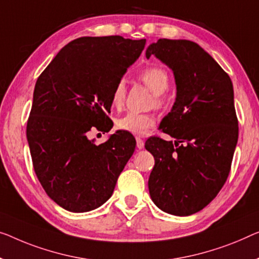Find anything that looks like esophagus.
Masks as SVG:
<instances>
[{"mask_svg":"<svg viewBox=\"0 0 259 259\" xmlns=\"http://www.w3.org/2000/svg\"><path fill=\"white\" fill-rule=\"evenodd\" d=\"M136 146L138 150H142L143 148H144V141H143L140 137H136Z\"/></svg>","mask_w":259,"mask_h":259,"instance_id":"34e87169","label":"esophagus"}]
</instances>
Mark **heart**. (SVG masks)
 <instances>
[{
	"label": "heart",
	"instance_id": "1",
	"mask_svg": "<svg viewBox=\"0 0 259 259\" xmlns=\"http://www.w3.org/2000/svg\"><path fill=\"white\" fill-rule=\"evenodd\" d=\"M140 79L146 87L151 91L156 99L154 102L158 107L163 105V100L160 95H163L168 90L169 79L167 73L160 67H150L146 68L140 74ZM125 99V82L124 80H119L115 84L111 92L110 103L114 108H119ZM154 117L151 115L146 114H137V113H128L124 116L119 117L116 121V126L125 133L142 136L154 125Z\"/></svg>",
	"mask_w": 259,
	"mask_h": 259
}]
</instances>
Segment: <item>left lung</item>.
<instances>
[{
  "label": "left lung",
  "instance_id": "8db88e82",
  "mask_svg": "<svg viewBox=\"0 0 259 259\" xmlns=\"http://www.w3.org/2000/svg\"><path fill=\"white\" fill-rule=\"evenodd\" d=\"M145 56L167 65L177 86L175 105L159 125L176 141L145 143L154 157L150 196L165 213L188 216L203 209L228 178L238 140L233 82L194 41L163 38Z\"/></svg>",
  "mask_w": 259,
  "mask_h": 259
}]
</instances>
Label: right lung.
<instances>
[{"label":"right lung","mask_w":259,"mask_h":259,"mask_svg":"<svg viewBox=\"0 0 259 259\" xmlns=\"http://www.w3.org/2000/svg\"><path fill=\"white\" fill-rule=\"evenodd\" d=\"M145 39L81 37L58 52L37 79L26 125L34 172L50 198L73 213L102 206L135 151L119 131L96 145L92 129L108 133L111 92L141 56Z\"/></svg>","instance_id":"add662e5"}]
</instances>
